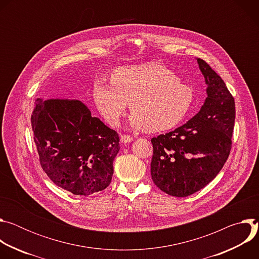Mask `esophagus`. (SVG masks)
I'll list each match as a JSON object with an SVG mask.
<instances>
[{
  "mask_svg": "<svg viewBox=\"0 0 259 259\" xmlns=\"http://www.w3.org/2000/svg\"><path fill=\"white\" fill-rule=\"evenodd\" d=\"M133 140V137L130 136V135H127V134H124V135H121V142L122 143H129Z\"/></svg>",
  "mask_w": 259,
  "mask_h": 259,
  "instance_id": "esophagus-1",
  "label": "esophagus"
}]
</instances>
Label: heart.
<instances>
[{
	"label": "heart",
	"instance_id": "b5f03b06",
	"mask_svg": "<svg viewBox=\"0 0 259 259\" xmlns=\"http://www.w3.org/2000/svg\"><path fill=\"white\" fill-rule=\"evenodd\" d=\"M93 98L109 125H119L129 103L132 127L159 132L176 127L187 118L194 92L164 64L147 62L115 70L110 87L95 84Z\"/></svg>",
	"mask_w": 259,
	"mask_h": 259
}]
</instances>
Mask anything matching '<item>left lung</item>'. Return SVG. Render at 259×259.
Listing matches in <instances>:
<instances>
[{
	"instance_id": "8db88e82",
	"label": "left lung",
	"mask_w": 259,
	"mask_h": 259,
	"mask_svg": "<svg viewBox=\"0 0 259 259\" xmlns=\"http://www.w3.org/2000/svg\"><path fill=\"white\" fill-rule=\"evenodd\" d=\"M208 85L200 112L174 131L151 139L152 179L164 193L188 197L205 188L227 162L232 150L236 108L226 83L198 58Z\"/></svg>"
}]
</instances>
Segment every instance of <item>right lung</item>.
I'll list each match as a JSON object with an SVG mask.
<instances>
[{"instance_id":"obj_1","label":"right lung","mask_w":259,"mask_h":259,"mask_svg":"<svg viewBox=\"0 0 259 259\" xmlns=\"http://www.w3.org/2000/svg\"><path fill=\"white\" fill-rule=\"evenodd\" d=\"M40 164L57 187L89 196L109 186L119 134L79 100L38 98L30 118Z\"/></svg>"}]
</instances>
